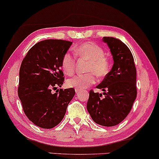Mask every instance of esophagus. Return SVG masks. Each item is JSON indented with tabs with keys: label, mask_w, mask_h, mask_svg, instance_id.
Returning a JSON list of instances; mask_svg holds the SVG:
<instances>
[{
	"label": "esophagus",
	"mask_w": 159,
	"mask_h": 159,
	"mask_svg": "<svg viewBox=\"0 0 159 159\" xmlns=\"http://www.w3.org/2000/svg\"><path fill=\"white\" fill-rule=\"evenodd\" d=\"M75 92H76V93H77V94H79L80 93L82 92V90H79V89H75Z\"/></svg>",
	"instance_id": "1"
}]
</instances>
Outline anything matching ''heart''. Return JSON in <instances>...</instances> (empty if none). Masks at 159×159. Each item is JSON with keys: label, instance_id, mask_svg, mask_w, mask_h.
Listing matches in <instances>:
<instances>
[{"label": "heart", "instance_id": "1", "mask_svg": "<svg viewBox=\"0 0 159 159\" xmlns=\"http://www.w3.org/2000/svg\"><path fill=\"white\" fill-rule=\"evenodd\" d=\"M76 55L80 58L88 60L86 71L88 74L77 75L67 80L66 85L79 90L88 88L96 82L95 75L103 77L108 73L109 62L104 56V51L95 43L88 42L80 45L75 49ZM62 70L67 75H71L75 70V61L70 53H66L63 56L61 62Z\"/></svg>", "mask_w": 159, "mask_h": 159}]
</instances>
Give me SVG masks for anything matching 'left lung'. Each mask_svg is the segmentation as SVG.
I'll use <instances>...</instances> for the list:
<instances>
[{"label": "left lung", "instance_id": "8db88e82", "mask_svg": "<svg viewBox=\"0 0 159 159\" xmlns=\"http://www.w3.org/2000/svg\"><path fill=\"white\" fill-rule=\"evenodd\" d=\"M103 42L109 48L114 64L96 87L102 89L104 97L90 90L87 109L98 125L113 127L127 117L135 101L136 68L133 56L123 42L111 37H103Z\"/></svg>", "mask_w": 159, "mask_h": 159}]
</instances>
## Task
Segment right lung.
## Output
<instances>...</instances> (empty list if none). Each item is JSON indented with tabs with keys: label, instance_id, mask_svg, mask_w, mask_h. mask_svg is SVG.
Listing matches in <instances>:
<instances>
[{
	"label": "right lung",
	"instance_id": "1",
	"mask_svg": "<svg viewBox=\"0 0 159 159\" xmlns=\"http://www.w3.org/2000/svg\"><path fill=\"white\" fill-rule=\"evenodd\" d=\"M72 44L63 40H45L32 46L21 62L18 95L27 118L34 125L51 129L66 114L75 89L56 90L64 83L61 62Z\"/></svg>",
	"mask_w": 159,
	"mask_h": 159
}]
</instances>
